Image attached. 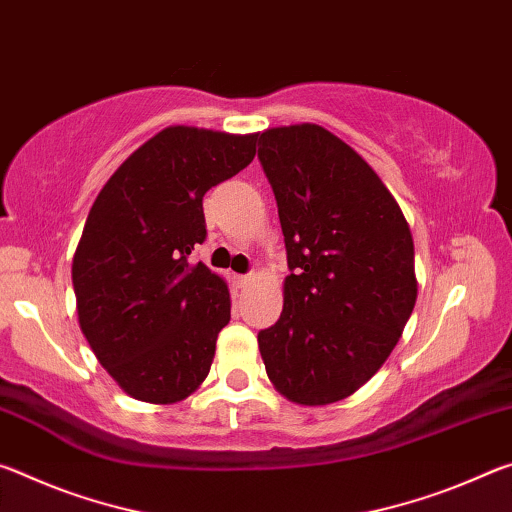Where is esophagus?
I'll use <instances>...</instances> for the list:
<instances>
[{
    "label": "esophagus",
    "instance_id": "obj_1",
    "mask_svg": "<svg viewBox=\"0 0 512 512\" xmlns=\"http://www.w3.org/2000/svg\"><path fill=\"white\" fill-rule=\"evenodd\" d=\"M250 282H253V275H237V284H239V287H248Z\"/></svg>",
    "mask_w": 512,
    "mask_h": 512
}]
</instances>
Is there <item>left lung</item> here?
<instances>
[{"label":"left lung","mask_w":512,"mask_h":512,"mask_svg":"<svg viewBox=\"0 0 512 512\" xmlns=\"http://www.w3.org/2000/svg\"><path fill=\"white\" fill-rule=\"evenodd\" d=\"M291 275L273 327L257 336L275 391L302 406L357 393L384 366L418 298L411 228L391 189L318 124L266 128Z\"/></svg>","instance_id":"obj_1"}]
</instances>
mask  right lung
<instances>
[{"mask_svg": "<svg viewBox=\"0 0 512 512\" xmlns=\"http://www.w3.org/2000/svg\"><path fill=\"white\" fill-rule=\"evenodd\" d=\"M259 133L167 126L119 164L72 259L76 314L126 395L176 404L203 384L230 320V289L192 250L203 196L248 167Z\"/></svg>", "mask_w": 512, "mask_h": 512, "instance_id": "add662e5", "label": "right lung"}]
</instances>
